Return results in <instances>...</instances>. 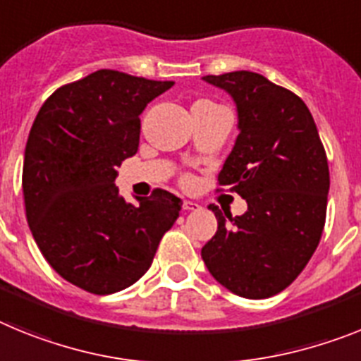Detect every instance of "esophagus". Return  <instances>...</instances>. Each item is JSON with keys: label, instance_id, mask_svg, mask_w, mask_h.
<instances>
[{"label": "esophagus", "instance_id": "34e87169", "mask_svg": "<svg viewBox=\"0 0 361 361\" xmlns=\"http://www.w3.org/2000/svg\"><path fill=\"white\" fill-rule=\"evenodd\" d=\"M183 209L185 211H200L202 207H200V203L189 202V200H187V202H183Z\"/></svg>", "mask_w": 361, "mask_h": 361}]
</instances>
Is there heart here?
Masks as SVG:
<instances>
[{"mask_svg":"<svg viewBox=\"0 0 361 361\" xmlns=\"http://www.w3.org/2000/svg\"><path fill=\"white\" fill-rule=\"evenodd\" d=\"M196 105H212V103H209V102H198V103H196ZM183 181H185V183H189L190 180H189V178H185Z\"/></svg>","mask_w":361,"mask_h":361,"instance_id":"heart-1","label":"heart"}]
</instances>
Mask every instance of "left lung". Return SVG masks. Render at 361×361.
<instances>
[{
    "mask_svg": "<svg viewBox=\"0 0 361 361\" xmlns=\"http://www.w3.org/2000/svg\"><path fill=\"white\" fill-rule=\"evenodd\" d=\"M203 80L236 102L240 134L218 185L240 194L249 209L233 218L211 207L218 231L202 258L231 293L271 298L296 280L324 233L327 154L312 114L289 89L249 71Z\"/></svg>",
    "mask_w": 361,
    "mask_h": 361,
    "instance_id": "obj_1",
    "label": "left lung"
}]
</instances>
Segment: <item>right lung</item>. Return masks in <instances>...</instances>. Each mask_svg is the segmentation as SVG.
I'll return each instance as SVG.
<instances>
[{"label": "right lung", "mask_w": 361, "mask_h": 361, "mask_svg": "<svg viewBox=\"0 0 361 361\" xmlns=\"http://www.w3.org/2000/svg\"><path fill=\"white\" fill-rule=\"evenodd\" d=\"M172 85L102 68L50 94L30 128L21 178L30 233L50 267L87 293L140 280L180 216L167 190L133 205L114 185L116 167L137 152L140 114Z\"/></svg>", "instance_id": "1"}]
</instances>
